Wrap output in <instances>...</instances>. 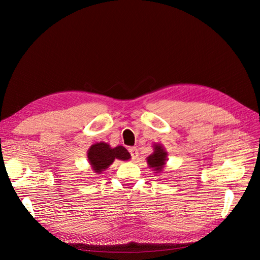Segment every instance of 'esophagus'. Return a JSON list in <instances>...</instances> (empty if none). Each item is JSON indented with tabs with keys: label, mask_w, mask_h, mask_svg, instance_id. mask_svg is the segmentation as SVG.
I'll list each match as a JSON object with an SVG mask.
<instances>
[{
	"label": "esophagus",
	"mask_w": 260,
	"mask_h": 260,
	"mask_svg": "<svg viewBox=\"0 0 260 260\" xmlns=\"http://www.w3.org/2000/svg\"><path fill=\"white\" fill-rule=\"evenodd\" d=\"M129 152H130V154H131L132 159H133V160H136V159L138 158V156H139L138 149H137L136 147H130V148H129Z\"/></svg>",
	"instance_id": "obj_1"
}]
</instances>
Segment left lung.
Listing matches in <instances>:
<instances>
[{"label": "left lung", "mask_w": 260, "mask_h": 260, "mask_svg": "<svg viewBox=\"0 0 260 260\" xmlns=\"http://www.w3.org/2000/svg\"><path fill=\"white\" fill-rule=\"evenodd\" d=\"M167 156L168 154L161 144H154V152L146 158L148 167L152 168L156 174H159L166 165Z\"/></svg>", "instance_id": "8db88e82"}]
</instances>
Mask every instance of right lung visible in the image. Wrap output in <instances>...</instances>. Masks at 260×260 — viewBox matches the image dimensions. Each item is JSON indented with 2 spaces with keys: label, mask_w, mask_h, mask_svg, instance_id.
Masks as SVG:
<instances>
[{
  "label": "right lung",
  "mask_w": 260,
  "mask_h": 260,
  "mask_svg": "<svg viewBox=\"0 0 260 260\" xmlns=\"http://www.w3.org/2000/svg\"><path fill=\"white\" fill-rule=\"evenodd\" d=\"M130 158V153L123 146L118 145L116 147H111V145L105 142L93 144L88 151V160L93 171L98 175L106 170L115 159L128 160Z\"/></svg>",
  "instance_id": "add662e5"
}]
</instances>
